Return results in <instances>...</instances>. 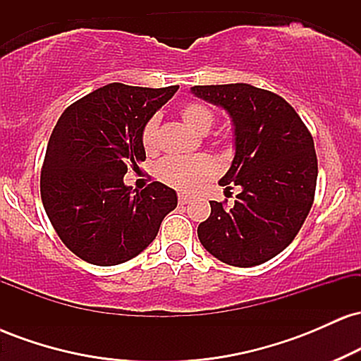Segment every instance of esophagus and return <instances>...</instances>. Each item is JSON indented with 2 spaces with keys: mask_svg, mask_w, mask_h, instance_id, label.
Returning <instances> with one entry per match:
<instances>
[{
  "mask_svg": "<svg viewBox=\"0 0 361 361\" xmlns=\"http://www.w3.org/2000/svg\"><path fill=\"white\" fill-rule=\"evenodd\" d=\"M190 200H192V197H190V195H186V193H180V195H178V202H180V205L188 204Z\"/></svg>",
  "mask_w": 361,
  "mask_h": 361,
  "instance_id": "34e87169",
  "label": "esophagus"
}]
</instances>
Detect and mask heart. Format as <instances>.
Here are the masks:
<instances>
[{
    "instance_id": "obj_1",
    "label": "heart",
    "mask_w": 361,
    "mask_h": 361,
    "mask_svg": "<svg viewBox=\"0 0 361 361\" xmlns=\"http://www.w3.org/2000/svg\"><path fill=\"white\" fill-rule=\"evenodd\" d=\"M180 115L183 122L195 132L210 130L214 123V114L209 106L202 103L192 102L186 103L180 109ZM142 146L147 152L156 151L157 146V118L152 117L146 122L142 128ZM157 178L163 183H166L173 188L181 190V192H192L198 186L204 185L210 178L215 176L217 166L209 156H193V157H166L157 164Z\"/></svg>"
}]
</instances>
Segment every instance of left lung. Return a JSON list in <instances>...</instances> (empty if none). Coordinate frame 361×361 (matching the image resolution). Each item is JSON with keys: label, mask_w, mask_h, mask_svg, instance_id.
Segmentation results:
<instances>
[{"label": "left lung", "mask_w": 361, "mask_h": 361, "mask_svg": "<svg viewBox=\"0 0 361 361\" xmlns=\"http://www.w3.org/2000/svg\"><path fill=\"white\" fill-rule=\"evenodd\" d=\"M234 123L235 154L219 185L241 186L231 209L210 202L198 239L222 263L247 268L275 258L307 219L317 181L314 139L279 94L246 82L193 86Z\"/></svg>", "instance_id": "1"}]
</instances>
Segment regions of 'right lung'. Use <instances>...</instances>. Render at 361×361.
Instances as JSON below:
<instances>
[{"instance_id":"1","label":"right lung","mask_w":361,"mask_h":361,"mask_svg":"<svg viewBox=\"0 0 361 361\" xmlns=\"http://www.w3.org/2000/svg\"><path fill=\"white\" fill-rule=\"evenodd\" d=\"M178 86L110 82L64 110L40 173V197L61 241L98 267L126 263L156 239L176 209V192L152 181L140 192L123 183L127 166L146 159L142 128Z\"/></svg>"}]
</instances>
